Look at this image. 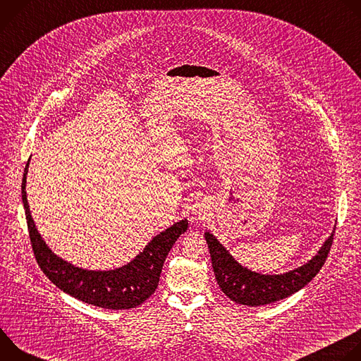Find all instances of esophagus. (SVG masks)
Returning a JSON list of instances; mask_svg holds the SVG:
<instances>
[{
    "instance_id": "obj_1",
    "label": "esophagus",
    "mask_w": 361,
    "mask_h": 361,
    "mask_svg": "<svg viewBox=\"0 0 361 361\" xmlns=\"http://www.w3.org/2000/svg\"><path fill=\"white\" fill-rule=\"evenodd\" d=\"M209 212H210V204L204 200L197 201L191 209V214L194 220H204L209 216Z\"/></svg>"
}]
</instances>
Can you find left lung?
Wrapping results in <instances>:
<instances>
[{"instance_id":"1","label":"left lung","mask_w":361,"mask_h":361,"mask_svg":"<svg viewBox=\"0 0 361 361\" xmlns=\"http://www.w3.org/2000/svg\"><path fill=\"white\" fill-rule=\"evenodd\" d=\"M333 237L334 231L326 240L317 255L307 264L284 274L264 276L241 267L213 234L205 233L213 270L220 288L230 300L252 307L283 300L310 283L326 263Z\"/></svg>"}]
</instances>
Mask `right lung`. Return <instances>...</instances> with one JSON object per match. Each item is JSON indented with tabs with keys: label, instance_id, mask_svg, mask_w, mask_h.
Masks as SVG:
<instances>
[{
	"label": "right lung",
	"instance_id": "obj_1",
	"mask_svg": "<svg viewBox=\"0 0 361 361\" xmlns=\"http://www.w3.org/2000/svg\"><path fill=\"white\" fill-rule=\"evenodd\" d=\"M27 173L28 163L24 170L21 195L25 209L31 247L42 273L60 290L80 301L97 307L111 308V310L134 308L142 304L156 291L166 257L177 238L185 233L188 227L187 220L176 223L166 231L160 233L157 237H154L148 245H145L144 251L140 252L127 266L110 271L82 270L57 257L48 248L37 231L27 201Z\"/></svg>",
	"mask_w": 361,
	"mask_h": 361
}]
</instances>
